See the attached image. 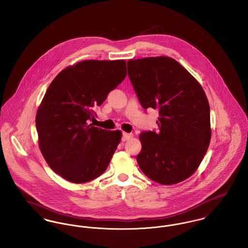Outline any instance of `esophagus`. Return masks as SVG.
Instances as JSON below:
<instances>
[{"mask_svg": "<svg viewBox=\"0 0 248 248\" xmlns=\"http://www.w3.org/2000/svg\"><path fill=\"white\" fill-rule=\"evenodd\" d=\"M132 137V134L123 133L122 136V141H126Z\"/></svg>", "mask_w": 248, "mask_h": 248, "instance_id": "1", "label": "esophagus"}]
</instances>
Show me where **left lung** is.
<instances>
[{"label":"left lung","mask_w":248,"mask_h":248,"mask_svg":"<svg viewBox=\"0 0 248 248\" xmlns=\"http://www.w3.org/2000/svg\"><path fill=\"white\" fill-rule=\"evenodd\" d=\"M128 77L144 109H157L158 131L140 134L137 161L153 181L172 185L196 171L210 141V106L202 87L171 57L127 61Z\"/></svg>","instance_id":"8db88e82"}]
</instances>
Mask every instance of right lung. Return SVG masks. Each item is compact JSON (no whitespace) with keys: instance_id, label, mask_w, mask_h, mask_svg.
<instances>
[{"instance_id":"obj_1","label":"right lung","mask_w":248,"mask_h":248,"mask_svg":"<svg viewBox=\"0 0 248 248\" xmlns=\"http://www.w3.org/2000/svg\"><path fill=\"white\" fill-rule=\"evenodd\" d=\"M126 77L124 60H85L60 72L38 108V144L50 168L86 183L108 168L122 133L93 126L94 111Z\"/></svg>"}]
</instances>
